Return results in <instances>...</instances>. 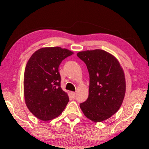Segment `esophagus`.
<instances>
[{"instance_id": "esophagus-1", "label": "esophagus", "mask_w": 149, "mask_h": 149, "mask_svg": "<svg viewBox=\"0 0 149 149\" xmlns=\"http://www.w3.org/2000/svg\"><path fill=\"white\" fill-rule=\"evenodd\" d=\"M70 95H72L73 97H75V95H76V93H75V92H71L70 93Z\"/></svg>"}]
</instances>
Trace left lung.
<instances>
[{
	"label": "left lung",
	"mask_w": 149,
	"mask_h": 149,
	"mask_svg": "<svg viewBox=\"0 0 149 149\" xmlns=\"http://www.w3.org/2000/svg\"><path fill=\"white\" fill-rule=\"evenodd\" d=\"M77 56L89 74V96L80 104L85 117L95 122L109 119L117 112L125 93V75L113 56L101 49L85 51Z\"/></svg>",
	"instance_id": "8db88e82"
}]
</instances>
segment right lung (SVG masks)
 I'll return each instance as SVG.
<instances>
[{
    "label": "right lung",
    "instance_id": "right-lung-1",
    "mask_svg": "<svg viewBox=\"0 0 149 149\" xmlns=\"http://www.w3.org/2000/svg\"><path fill=\"white\" fill-rule=\"evenodd\" d=\"M73 53L59 47L41 48L26 64L24 77V97L29 111L42 121H49L62 113L69 98L61 88L59 66Z\"/></svg>",
    "mask_w": 149,
    "mask_h": 149
}]
</instances>
